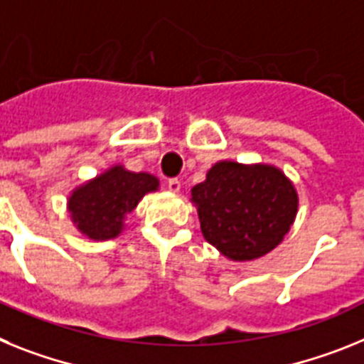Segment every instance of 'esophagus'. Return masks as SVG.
<instances>
[{
    "label": "esophagus",
    "mask_w": 364,
    "mask_h": 364,
    "mask_svg": "<svg viewBox=\"0 0 364 364\" xmlns=\"http://www.w3.org/2000/svg\"><path fill=\"white\" fill-rule=\"evenodd\" d=\"M168 191L170 192H179V191H181V181H179L178 178L168 179Z\"/></svg>",
    "instance_id": "1"
}]
</instances>
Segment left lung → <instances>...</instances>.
<instances>
[{
	"label": "left lung",
	"mask_w": 364,
	"mask_h": 364,
	"mask_svg": "<svg viewBox=\"0 0 364 364\" xmlns=\"http://www.w3.org/2000/svg\"><path fill=\"white\" fill-rule=\"evenodd\" d=\"M201 232L235 262L273 251L293 225L299 208L295 186L277 166L220 161L192 188Z\"/></svg>",
	"instance_id": "obj_1"
}]
</instances>
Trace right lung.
I'll return each instance as SVG.
<instances>
[{"mask_svg":"<svg viewBox=\"0 0 364 364\" xmlns=\"http://www.w3.org/2000/svg\"><path fill=\"white\" fill-rule=\"evenodd\" d=\"M159 188V179L146 172H129L117 164L84 183L69 196L73 223L91 240H109L121 235L128 216L148 192Z\"/></svg>","mask_w":364,"mask_h":364,"instance_id":"obj_1","label":"right lung"}]
</instances>
